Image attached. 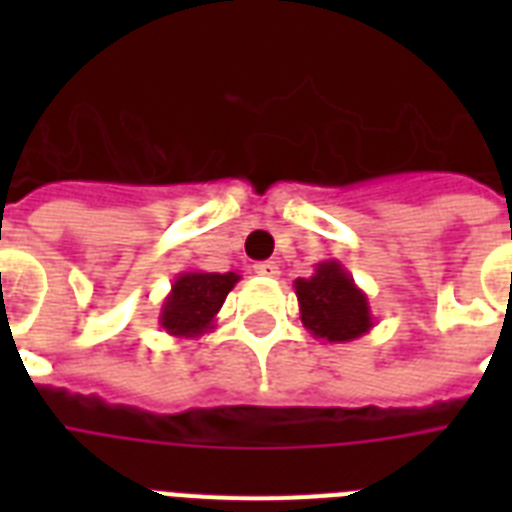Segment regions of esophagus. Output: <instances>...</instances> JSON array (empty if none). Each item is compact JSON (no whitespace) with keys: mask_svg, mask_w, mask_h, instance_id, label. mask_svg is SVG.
<instances>
[{"mask_svg":"<svg viewBox=\"0 0 512 512\" xmlns=\"http://www.w3.org/2000/svg\"><path fill=\"white\" fill-rule=\"evenodd\" d=\"M257 276H265V279H276L279 276V265L271 263V260H265V263L255 265Z\"/></svg>","mask_w":512,"mask_h":512,"instance_id":"1","label":"esophagus"}]
</instances>
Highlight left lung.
Instances as JSON below:
<instances>
[{"instance_id":"1","label":"left lung","mask_w":512,"mask_h":512,"mask_svg":"<svg viewBox=\"0 0 512 512\" xmlns=\"http://www.w3.org/2000/svg\"><path fill=\"white\" fill-rule=\"evenodd\" d=\"M300 321L316 340L350 342L374 327L369 297L340 260H324L308 279L295 281Z\"/></svg>"}]
</instances>
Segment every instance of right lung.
Returning a JSON list of instances; mask_svg holds the SVG:
<instances>
[{
    "label": "right lung",
    "mask_w": 512,
    "mask_h": 512,
    "mask_svg": "<svg viewBox=\"0 0 512 512\" xmlns=\"http://www.w3.org/2000/svg\"><path fill=\"white\" fill-rule=\"evenodd\" d=\"M239 273H207V271H183L172 281L170 295L164 297L159 327L172 337H196L207 335L215 329V316L223 308L225 297L236 287Z\"/></svg>",
    "instance_id": "obj_1"
}]
</instances>
